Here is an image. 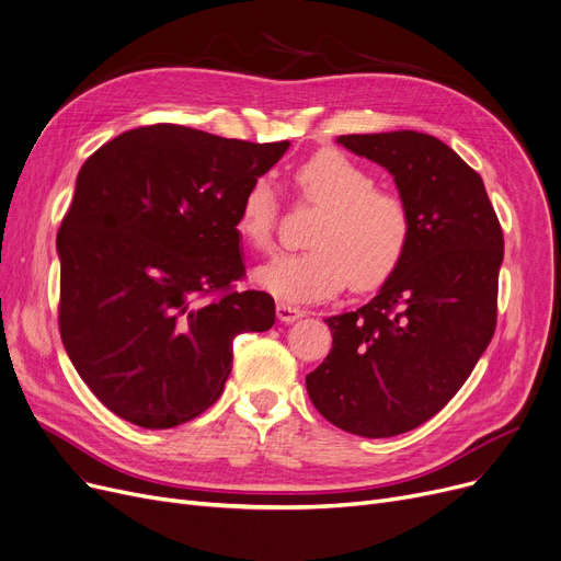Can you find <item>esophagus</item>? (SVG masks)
<instances>
[{
    "label": "esophagus",
    "mask_w": 561,
    "mask_h": 561,
    "mask_svg": "<svg viewBox=\"0 0 561 561\" xmlns=\"http://www.w3.org/2000/svg\"><path fill=\"white\" fill-rule=\"evenodd\" d=\"M277 318L282 320V322H293V320H298V318H302L305 316V309H300V307H293V305H288V302H277Z\"/></svg>",
    "instance_id": "34e87169"
}]
</instances>
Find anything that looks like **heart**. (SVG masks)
Wrapping results in <instances>:
<instances>
[{
	"mask_svg": "<svg viewBox=\"0 0 561 561\" xmlns=\"http://www.w3.org/2000/svg\"><path fill=\"white\" fill-rule=\"evenodd\" d=\"M300 199L318 206L309 250L282 254L254 273L256 286L286 302H313L334 296L347 279L355 288L385 282L411 241V211L389 188H377L368 168L339 150H322L293 174ZM279 202L265 176L245 188L233 229L256 252L271 250Z\"/></svg>",
	"mask_w": 561,
	"mask_h": 561,
	"instance_id": "b5f03b06",
	"label": "heart"
}]
</instances>
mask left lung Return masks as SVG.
I'll return each instance as SVG.
<instances>
[{"instance_id": "1", "label": "left lung", "mask_w": 561, "mask_h": 561, "mask_svg": "<svg viewBox=\"0 0 561 561\" xmlns=\"http://www.w3.org/2000/svg\"><path fill=\"white\" fill-rule=\"evenodd\" d=\"M385 165L411 211V241L377 296L328 318L332 350L307 391L332 425L368 438L414 430L444 409L493 339L503 227L482 176L419 131L339 136Z\"/></svg>"}]
</instances>
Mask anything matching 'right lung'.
<instances>
[{
  "instance_id": "1",
  "label": "right lung",
  "mask_w": 561,
  "mask_h": 561,
  "mask_svg": "<svg viewBox=\"0 0 561 561\" xmlns=\"http://www.w3.org/2000/svg\"><path fill=\"white\" fill-rule=\"evenodd\" d=\"M288 145L161 123L81 165L56 236L58 330L115 416L147 430L197 419L225 389L233 339L273 328L268 293L233 288L245 277L233 220Z\"/></svg>"
}]
</instances>
